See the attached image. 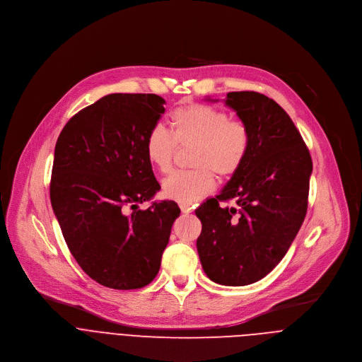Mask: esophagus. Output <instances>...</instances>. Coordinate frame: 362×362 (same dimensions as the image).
Masks as SVG:
<instances>
[{"mask_svg": "<svg viewBox=\"0 0 362 362\" xmlns=\"http://www.w3.org/2000/svg\"><path fill=\"white\" fill-rule=\"evenodd\" d=\"M180 211L183 214H190V212H193V206L187 204V203H180Z\"/></svg>", "mask_w": 362, "mask_h": 362, "instance_id": "1", "label": "esophagus"}]
</instances>
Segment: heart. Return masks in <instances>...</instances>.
<instances>
[{"label":"heart","instance_id":"heart-1","mask_svg":"<svg viewBox=\"0 0 362 362\" xmlns=\"http://www.w3.org/2000/svg\"><path fill=\"white\" fill-rule=\"evenodd\" d=\"M169 132L162 124L151 127L144 141L148 163L162 173L170 170L177 143H196L192 170L170 173L163 182V194L180 203H194L215 189V174L219 177L235 175L243 165L249 147L247 126L229 119L223 110L187 105L170 115Z\"/></svg>","mask_w":362,"mask_h":362}]
</instances>
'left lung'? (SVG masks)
<instances>
[{"mask_svg":"<svg viewBox=\"0 0 362 362\" xmlns=\"http://www.w3.org/2000/svg\"><path fill=\"white\" fill-rule=\"evenodd\" d=\"M226 106L250 132L249 153L222 192L196 209V246L204 274L243 286L265 278L285 256L306 215L313 159L300 133L272 98L226 94ZM233 198L235 204L222 206Z\"/></svg>","mask_w":362,"mask_h":362,"instance_id":"left-lung-1","label":"left lung"}]
</instances>
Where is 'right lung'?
<instances>
[{
    "mask_svg": "<svg viewBox=\"0 0 362 362\" xmlns=\"http://www.w3.org/2000/svg\"><path fill=\"white\" fill-rule=\"evenodd\" d=\"M158 94L115 93L74 115L54 150L49 199L81 269L113 289H139L160 269L173 200H150L160 185L147 160V133L165 113Z\"/></svg>",
    "mask_w": 362,
    "mask_h": 362,
    "instance_id": "1",
    "label": "right lung"
}]
</instances>
